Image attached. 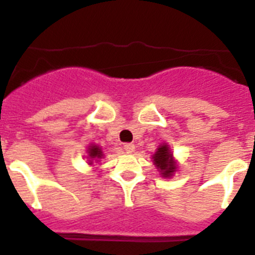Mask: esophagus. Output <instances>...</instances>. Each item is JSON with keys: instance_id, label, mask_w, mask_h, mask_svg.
Masks as SVG:
<instances>
[{"instance_id": "34e87169", "label": "esophagus", "mask_w": 255, "mask_h": 255, "mask_svg": "<svg viewBox=\"0 0 255 255\" xmlns=\"http://www.w3.org/2000/svg\"><path fill=\"white\" fill-rule=\"evenodd\" d=\"M124 149L126 150V153H132L135 150V145L131 143H126L124 144Z\"/></svg>"}]
</instances>
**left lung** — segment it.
<instances>
[{"mask_svg":"<svg viewBox=\"0 0 255 255\" xmlns=\"http://www.w3.org/2000/svg\"><path fill=\"white\" fill-rule=\"evenodd\" d=\"M152 159L159 175L164 179H171L173 173L177 171V161L173 157L172 150L167 143L159 144L154 154L152 155Z\"/></svg>","mask_w":255,"mask_h":255,"instance_id":"obj_1","label":"left lung"}]
</instances>
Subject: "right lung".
I'll use <instances>...</instances> for the list:
<instances>
[{"instance_id": "right-lung-1", "label": "right lung", "mask_w": 255, "mask_h": 255, "mask_svg": "<svg viewBox=\"0 0 255 255\" xmlns=\"http://www.w3.org/2000/svg\"><path fill=\"white\" fill-rule=\"evenodd\" d=\"M87 153H88L87 161L89 166H93L94 162L98 163L101 159L105 158V153H103L102 148H101L98 144H94V143L89 144L87 148Z\"/></svg>"}]
</instances>
